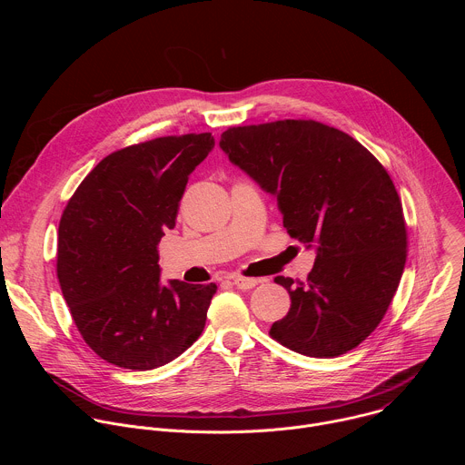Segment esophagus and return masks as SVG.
I'll return each instance as SVG.
<instances>
[{"label": "esophagus", "mask_w": 465, "mask_h": 465, "mask_svg": "<svg viewBox=\"0 0 465 465\" xmlns=\"http://www.w3.org/2000/svg\"><path fill=\"white\" fill-rule=\"evenodd\" d=\"M232 282L237 289L241 291H248V289H253L261 280H255V278H242V276H232Z\"/></svg>", "instance_id": "obj_1"}]
</instances>
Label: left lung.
Wrapping results in <instances>:
<instances>
[{
    "instance_id": "obj_1",
    "label": "left lung",
    "mask_w": 465,
    "mask_h": 465,
    "mask_svg": "<svg viewBox=\"0 0 465 465\" xmlns=\"http://www.w3.org/2000/svg\"><path fill=\"white\" fill-rule=\"evenodd\" d=\"M221 149L278 198L289 235L316 250L307 282L276 276L291 296L271 337L307 357H339L379 325L407 261L400 194L377 158L346 132L285 119L232 126Z\"/></svg>"
}]
</instances>
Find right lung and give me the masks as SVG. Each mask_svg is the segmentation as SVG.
Instances as JSON below:
<instances>
[{
    "instance_id": "obj_1",
    "label": "right lung",
    "mask_w": 465,
    "mask_h": 465,
    "mask_svg": "<svg viewBox=\"0 0 465 465\" xmlns=\"http://www.w3.org/2000/svg\"><path fill=\"white\" fill-rule=\"evenodd\" d=\"M213 147L204 132L115 151L62 213L58 283L83 339L110 364L154 370L204 331L217 285H162L158 244L176 224L189 174Z\"/></svg>"
}]
</instances>
